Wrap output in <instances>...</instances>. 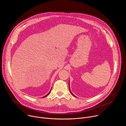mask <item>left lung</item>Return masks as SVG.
I'll return each mask as SVG.
<instances>
[{
  "label": "left lung",
  "instance_id": "obj_1",
  "mask_svg": "<svg viewBox=\"0 0 126 126\" xmlns=\"http://www.w3.org/2000/svg\"><path fill=\"white\" fill-rule=\"evenodd\" d=\"M69 91H70V93H71V94H72V95H73V96H74V95H73V94H72V92H71V90H70V87H69Z\"/></svg>",
  "mask_w": 126,
  "mask_h": 126
}]
</instances>
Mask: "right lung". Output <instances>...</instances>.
Segmentation results:
<instances>
[{"label": "right lung", "mask_w": 126, "mask_h": 126, "mask_svg": "<svg viewBox=\"0 0 126 126\" xmlns=\"http://www.w3.org/2000/svg\"><path fill=\"white\" fill-rule=\"evenodd\" d=\"M51 90H50V92H49V93H48V94H47V95H46V96H44V97H42V98H44V97H46V96H47V95H49V94H50V92H51Z\"/></svg>", "instance_id": "right-lung-1"}]
</instances>
